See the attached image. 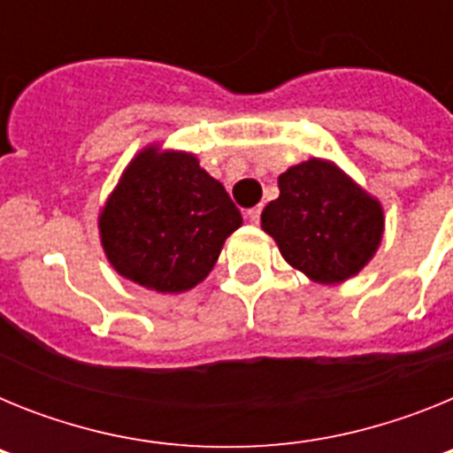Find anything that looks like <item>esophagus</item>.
Segmentation results:
<instances>
[{"label":"esophagus","instance_id":"esophagus-1","mask_svg":"<svg viewBox=\"0 0 453 453\" xmlns=\"http://www.w3.org/2000/svg\"><path fill=\"white\" fill-rule=\"evenodd\" d=\"M261 213H263V208H261V206L247 208V211H245V218H247V219H250V222L258 224V219H261Z\"/></svg>","mask_w":453,"mask_h":453}]
</instances>
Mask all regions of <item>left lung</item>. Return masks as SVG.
Here are the masks:
<instances>
[{"instance_id":"1","label":"left lung","mask_w":453,"mask_h":453,"mask_svg":"<svg viewBox=\"0 0 453 453\" xmlns=\"http://www.w3.org/2000/svg\"><path fill=\"white\" fill-rule=\"evenodd\" d=\"M279 190L261 222L292 267L313 281L338 283L374 256L383 234L381 206L338 167L311 158L283 172Z\"/></svg>"}]
</instances>
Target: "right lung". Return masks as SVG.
Listing matches in <instances>:
<instances>
[{"instance_id":"right-lung-1","label":"right lung","mask_w":453,"mask_h":453,"mask_svg":"<svg viewBox=\"0 0 453 453\" xmlns=\"http://www.w3.org/2000/svg\"><path fill=\"white\" fill-rule=\"evenodd\" d=\"M240 224L229 192L195 156L147 150L108 199L99 234L119 274L156 292H183L206 279Z\"/></svg>"}]
</instances>
